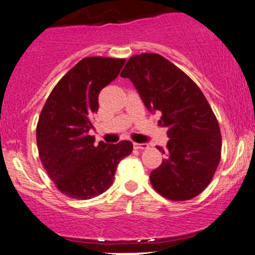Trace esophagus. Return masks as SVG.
I'll list each match as a JSON object with an SVG mask.
<instances>
[{
	"mask_svg": "<svg viewBox=\"0 0 255 255\" xmlns=\"http://www.w3.org/2000/svg\"><path fill=\"white\" fill-rule=\"evenodd\" d=\"M133 147L138 148V150H144V148L148 147L147 143H133Z\"/></svg>",
	"mask_w": 255,
	"mask_h": 255,
	"instance_id": "34e87169",
	"label": "esophagus"
}]
</instances>
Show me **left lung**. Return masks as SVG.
<instances>
[{"mask_svg": "<svg viewBox=\"0 0 255 255\" xmlns=\"http://www.w3.org/2000/svg\"><path fill=\"white\" fill-rule=\"evenodd\" d=\"M133 83L151 114L160 112L167 128L165 159L150 174L152 186L170 200H188L203 192L220 161L221 134L212 109L188 76L157 54L128 59L121 74Z\"/></svg>", "mask_w": 255, "mask_h": 255, "instance_id": "8db88e82", "label": "left lung"}]
</instances>
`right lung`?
I'll return each mask as SVG.
<instances>
[{
	"instance_id": "add662e5",
	"label": "right lung",
	"mask_w": 255,
	"mask_h": 255,
	"mask_svg": "<svg viewBox=\"0 0 255 255\" xmlns=\"http://www.w3.org/2000/svg\"><path fill=\"white\" fill-rule=\"evenodd\" d=\"M125 59L87 57L63 76L39 116L36 139L39 158L61 192L90 199L111 186L116 170L132 152V143L99 141L89 134L98 95L120 75Z\"/></svg>"
}]
</instances>
